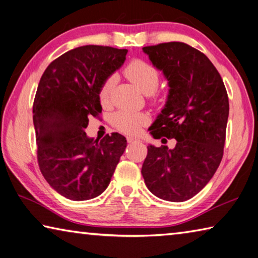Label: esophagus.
<instances>
[{"mask_svg": "<svg viewBox=\"0 0 258 258\" xmlns=\"http://www.w3.org/2000/svg\"><path fill=\"white\" fill-rule=\"evenodd\" d=\"M126 141H128V143H135V142H141V139L133 137V136H129V137H126Z\"/></svg>", "mask_w": 258, "mask_h": 258, "instance_id": "1", "label": "esophagus"}]
</instances>
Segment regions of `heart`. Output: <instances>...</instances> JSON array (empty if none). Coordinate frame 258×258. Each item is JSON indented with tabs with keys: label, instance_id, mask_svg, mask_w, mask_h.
<instances>
[{
	"label": "heart",
	"instance_id": "1",
	"mask_svg": "<svg viewBox=\"0 0 258 258\" xmlns=\"http://www.w3.org/2000/svg\"><path fill=\"white\" fill-rule=\"evenodd\" d=\"M123 73L130 82L135 84L139 91L144 95L153 94L159 86L160 75L153 66L142 60H135L125 67ZM113 87V79L109 78L101 87L99 97L103 104H107L111 97ZM147 122V117L142 113H133L120 111L113 114L112 123L119 132L134 135L138 133L139 128Z\"/></svg>",
	"mask_w": 258,
	"mask_h": 258
}]
</instances>
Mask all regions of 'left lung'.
I'll list each match as a JSON object with an SVG mask.
<instances>
[{
	"label": "left lung",
	"instance_id": "obj_1",
	"mask_svg": "<svg viewBox=\"0 0 258 258\" xmlns=\"http://www.w3.org/2000/svg\"><path fill=\"white\" fill-rule=\"evenodd\" d=\"M143 51L169 86L164 107L149 130L155 139L175 138L176 145L147 146L142 175L155 197L186 201L208 184L222 161L229 97L216 67L199 50L168 42Z\"/></svg>",
	"mask_w": 258,
	"mask_h": 258
}]
</instances>
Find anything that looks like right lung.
<instances>
[{
    "instance_id": "1",
    "label": "right lung",
    "mask_w": 258,
    "mask_h": 258,
    "mask_svg": "<svg viewBox=\"0 0 258 258\" xmlns=\"http://www.w3.org/2000/svg\"><path fill=\"white\" fill-rule=\"evenodd\" d=\"M126 52L79 46L54 59L40 80L33 104L37 161L50 186L70 200L100 196L126 147L117 133L95 141L84 132L89 117L101 112V87L123 65Z\"/></svg>"
}]
</instances>
